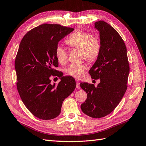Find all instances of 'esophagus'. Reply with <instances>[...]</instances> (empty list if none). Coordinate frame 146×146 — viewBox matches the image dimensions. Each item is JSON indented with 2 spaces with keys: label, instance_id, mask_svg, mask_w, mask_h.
<instances>
[{
  "label": "esophagus",
  "instance_id": "34e87169",
  "mask_svg": "<svg viewBox=\"0 0 146 146\" xmlns=\"http://www.w3.org/2000/svg\"><path fill=\"white\" fill-rule=\"evenodd\" d=\"M76 88L78 89H79L80 88V84H79V82L78 80H76Z\"/></svg>",
  "mask_w": 146,
  "mask_h": 146
}]
</instances>
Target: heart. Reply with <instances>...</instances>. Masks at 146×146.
<instances>
[{"label": "heart", "instance_id": "b5f03b06", "mask_svg": "<svg viewBox=\"0 0 146 146\" xmlns=\"http://www.w3.org/2000/svg\"><path fill=\"white\" fill-rule=\"evenodd\" d=\"M67 44L81 50L82 56L88 61H93L98 57L100 50V43L99 40L92 34L83 31H78L70 35L66 41ZM57 61L64 64L67 60L68 54L66 48L58 44L55 49ZM87 69L84 64H72L66 68V73L76 78H81Z\"/></svg>", "mask_w": 146, "mask_h": 146}]
</instances>
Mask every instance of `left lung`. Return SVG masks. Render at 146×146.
<instances>
[{
  "label": "left lung",
  "instance_id": "left-lung-1",
  "mask_svg": "<svg viewBox=\"0 0 146 146\" xmlns=\"http://www.w3.org/2000/svg\"><path fill=\"white\" fill-rule=\"evenodd\" d=\"M94 28L99 32L100 50L89 73L100 82L97 87L87 82L80 86L87 94L80 105L82 112L97 118L108 115L120 103L127 90L129 66L126 45L117 31L102 20Z\"/></svg>",
  "mask_w": 146,
  "mask_h": 146
}]
</instances>
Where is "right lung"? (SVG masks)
Here are the masks:
<instances>
[{
	"instance_id": "add662e5",
	"label": "right lung",
	"mask_w": 146,
	"mask_h": 146,
	"mask_svg": "<svg viewBox=\"0 0 146 146\" xmlns=\"http://www.w3.org/2000/svg\"><path fill=\"white\" fill-rule=\"evenodd\" d=\"M73 30L42 24L29 31L20 43L15 60L17 90L27 109L40 119L51 120L60 114L63 101L76 87L74 79L53 69L58 66L55 49L59 41ZM52 76L61 81L52 84Z\"/></svg>"
}]
</instances>
